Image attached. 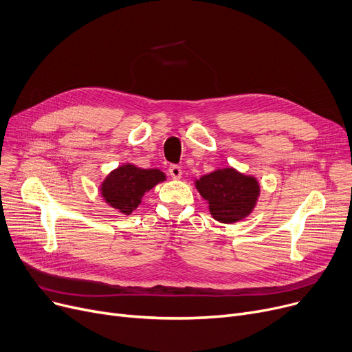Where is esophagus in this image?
<instances>
[{
    "instance_id": "34e87169",
    "label": "esophagus",
    "mask_w": 352,
    "mask_h": 352,
    "mask_svg": "<svg viewBox=\"0 0 352 352\" xmlns=\"http://www.w3.org/2000/svg\"><path fill=\"white\" fill-rule=\"evenodd\" d=\"M168 173H170V175H171L174 179H179L181 175H182V170H181L179 165H170Z\"/></svg>"
}]
</instances>
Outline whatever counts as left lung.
Listing matches in <instances>:
<instances>
[{"label":"left lung","instance_id":"obj_1","mask_svg":"<svg viewBox=\"0 0 352 352\" xmlns=\"http://www.w3.org/2000/svg\"><path fill=\"white\" fill-rule=\"evenodd\" d=\"M195 184L199 194L208 201L211 215L224 224L245 218L255 207L260 194V186L254 177L239 174L232 168L207 174Z\"/></svg>","mask_w":352,"mask_h":352}]
</instances>
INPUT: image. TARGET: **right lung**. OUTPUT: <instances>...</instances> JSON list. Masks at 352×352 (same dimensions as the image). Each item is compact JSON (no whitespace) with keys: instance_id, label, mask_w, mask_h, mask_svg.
Here are the masks:
<instances>
[{"instance_id":"obj_1","label":"right lung","mask_w":352,"mask_h":352,"mask_svg":"<svg viewBox=\"0 0 352 352\" xmlns=\"http://www.w3.org/2000/svg\"><path fill=\"white\" fill-rule=\"evenodd\" d=\"M165 175L160 170H142L126 164L111 173L101 186V194L111 207L122 214H131L146 191L164 181Z\"/></svg>"}]
</instances>
